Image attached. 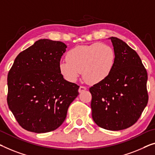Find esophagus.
I'll list each match as a JSON object with an SVG mask.
<instances>
[{
    "mask_svg": "<svg viewBox=\"0 0 155 155\" xmlns=\"http://www.w3.org/2000/svg\"><path fill=\"white\" fill-rule=\"evenodd\" d=\"M85 91H86V87L83 86V85H80L79 89H78V92H84Z\"/></svg>",
    "mask_w": 155,
    "mask_h": 155,
    "instance_id": "obj_1",
    "label": "esophagus"
}]
</instances>
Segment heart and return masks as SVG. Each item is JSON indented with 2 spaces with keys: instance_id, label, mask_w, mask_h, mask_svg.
Here are the masks:
<instances>
[{
  "instance_id": "heart-1",
  "label": "heart",
  "mask_w": 155,
  "mask_h": 155,
  "mask_svg": "<svg viewBox=\"0 0 155 155\" xmlns=\"http://www.w3.org/2000/svg\"><path fill=\"white\" fill-rule=\"evenodd\" d=\"M66 59L59 64L60 73L66 80L75 82L82 71L85 82L95 84L109 76L115 64V54L109 45L95 42L71 48Z\"/></svg>"
}]
</instances>
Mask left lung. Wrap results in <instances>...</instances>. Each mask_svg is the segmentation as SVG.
Returning <instances> with one entry per match:
<instances>
[{
    "mask_svg": "<svg viewBox=\"0 0 155 155\" xmlns=\"http://www.w3.org/2000/svg\"><path fill=\"white\" fill-rule=\"evenodd\" d=\"M115 62L109 76L90 87L92 117L99 127L122 130L134 124L148 101L147 73L139 55L111 37Z\"/></svg>",
    "mask_w": 155,
    "mask_h": 155,
    "instance_id": "8db88e82",
    "label": "left lung"
}]
</instances>
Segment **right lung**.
<instances>
[{"mask_svg":"<svg viewBox=\"0 0 155 155\" xmlns=\"http://www.w3.org/2000/svg\"><path fill=\"white\" fill-rule=\"evenodd\" d=\"M67 46L43 39L18 54L8 75L9 108L27 131H54L66 118L79 86L64 80L59 64Z\"/></svg>","mask_w":155,"mask_h":155,"instance_id":"1","label":"right lung"}]
</instances>
